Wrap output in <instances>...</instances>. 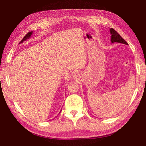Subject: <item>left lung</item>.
Masks as SVG:
<instances>
[{
  "label": "left lung",
  "instance_id": "8db88e82",
  "mask_svg": "<svg viewBox=\"0 0 146 146\" xmlns=\"http://www.w3.org/2000/svg\"><path fill=\"white\" fill-rule=\"evenodd\" d=\"M110 33L111 34V43L114 42H118L121 44H123L128 45V43L123 39L116 31L111 28L110 29Z\"/></svg>",
  "mask_w": 146,
  "mask_h": 146
}]
</instances>
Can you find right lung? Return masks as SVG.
<instances>
[{"label":"right lung","instance_id":"1","mask_svg":"<svg viewBox=\"0 0 146 146\" xmlns=\"http://www.w3.org/2000/svg\"><path fill=\"white\" fill-rule=\"evenodd\" d=\"M32 33H33V32H29L27 35H25V36L24 37V38L22 39V40L21 41V42H19V44H21V43H23L24 41H26L27 40V39H29L30 38V37L32 36ZM60 112H61V111H60Z\"/></svg>","mask_w":146,"mask_h":146}]
</instances>
